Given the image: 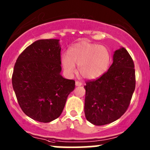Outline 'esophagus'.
I'll return each instance as SVG.
<instances>
[{
	"mask_svg": "<svg viewBox=\"0 0 150 150\" xmlns=\"http://www.w3.org/2000/svg\"><path fill=\"white\" fill-rule=\"evenodd\" d=\"M82 85V83L79 82V81H76V82H75V86H81Z\"/></svg>",
	"mask_w": 150,
	"mask_h": 150,
	"instance_id": "34e87169",
	"label": "esophagus"
}]
</instances>
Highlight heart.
Listing matches in <instances>:
<instances>
[{"label": "heart", "instance_id": "1", "mask_svg": "<svg viewBox=\"0 0 150 150\" xmlns=\"http://www.w3.org/2000/svg\"><path fill=\"white\" fill-rule=\"evenodd\" d=\"M62 65L69 76L76 72L86 80H94L104 75L108 69L111 61V54L106 47L86 41L73 45L67 54L62 57Z\"/></svg>", "mask_w": 150, "mask_h": 150}]
</instances>
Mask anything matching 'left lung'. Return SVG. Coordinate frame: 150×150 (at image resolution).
I'll return each instance as SVG.
<instances>
[{"label": "left lung", "instance_id": "8db88e82", "mask_svg": "<svg viewBox=\"0 0 150 150\" xmlns=\"http://www.w3.org/2000/svg\"><path fill=\"white\" fill-rule=\"evenodd\" d=\"M112 59L107 72L84 86L85 116L93 125H107L120 118L128 109L135 90L134 62L127 50L120 47L115 51Z\"/></svg>", "mask_w": 150, "mask_h": 150}]
</instances>
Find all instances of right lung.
<instances>
[{
	"instance_id": "obj_1",
	"label": "right lung",
	"mask_w": 150,
	"mask_h": 150,
	"mask_svg": "<svg viewBox=\"0 0 150 150\" xmlns=\"http://www.w3.org/2000/svg\"><path fill=\"white\" fill-rule=\"evenodd\" d=\"M58 39L39 40L19 56L12 86L22 111L38 122H49L61 115L67 96L75 86L61 75Z\"/></svg>"
}]
</instances>
